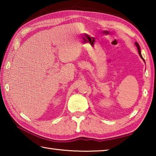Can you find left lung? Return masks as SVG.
<instances>
[{
	"label": "left lung",
	"mask_w": 156,
	"mask_h": 156,
	"mask_svg": "<svg viewBox=\"0 0 156 156\" xmlns=\"http://www.w3.org/2000/svg\"><path fill=\"white\" fill-rule=\"evenodd\" d=\"M135 44H136V47H137V49H138V54H139V55H140V58H141L143 60V61L145 62V60H144V59L143 58H142V54H141V50H140V45H139V44L137 43V42H136L135 43Z\"/></svg>",
	"instance_id": "8db88e82"
}]
</instances>
